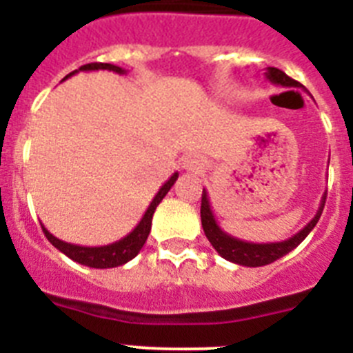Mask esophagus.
<instances>
[{
    "mask_svg": "<svg viewBox=\"0 0 353 353\" xmlns=\"http://www.w3.org/2000/svg\"><path fill=\"white\" fill-rule=\"evenodd\" d=\"M183 170H187L189 173H201L205 170V162L196 155H187L183 159Z\"/></svg>",
    "mask_w": 353,
    "mask_h": 353,
    "instance_id": "obj_1",
    "label": "esophagus"
}]
</instances>
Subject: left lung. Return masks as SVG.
Instances as JSON below:
<instances>
[{
  "mask_svg": "<svg viewBox=\"0 0 353 353\" xmlns=\"http://www.w3.org/2000/svg\"><path fill=\"white\" fill-rule=\"evenodd\" d=\"M265 76L270 83L279 84V86H295L299 88L301 83H297L295 79H292L290 76H286L285 72L279 70L276 67H269ZM327 192L322 196V201H320V207H318L316 215L310 223L302 228L301 232L295 233L290 239L283 240V242H269V244H254V242H245V240L235 239V236L228 235L226 232L221 230V226L217 224L214 217V212L210 207V199H208V192L203 189V194H201V224H203V232L207 235L208 242L214 245V249L219 252L221 256L228 261H233L236 265H244V267H263V265H269L272 261L279 260L285 254H288L290 251L297 248L305 236L310 235L311 230L316 226L320 215H322L323 207H325Z\"/></svg>",
  "mask_w": 353,
  "mask_h": 353,
  "instance_id": "1",
  "label": "left lung"
}]
</instances>
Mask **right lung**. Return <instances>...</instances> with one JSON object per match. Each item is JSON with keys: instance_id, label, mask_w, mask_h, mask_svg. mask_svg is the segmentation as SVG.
Listing matches in <instances>:
<instances>
[{"instance_id": "add662e5", "label": "right lung", "mask_w": 353, "mask_h": 353, "mask_svg": "<svg viewBox=\"0 0 353 353\" xmlns=\"http://www.w3.org/2000/svg\"><path fill=\"white\" fill-rule=\"evenodd\" d=\"M86 72V70H111L117 72V74H127V70H123L121 67L111 63H88L79 67L77 70L70 72L68 76L63 77L68 79L70 76L77 74V72ZM179 179V173H173L170 176V180H166V183L159 189V192L155 194V198L152 199L150 207L146 208L145 215L141 217V221L138 223V226L134 228L129 235H125L123 239L117 240L113 244L108 245H99V248H86V245H77V244H68L63 240L56 239L52 233H49L46 228L42 226L43 233L48 236V240L54 245L58 251H61L65 256H68L70 260L77 261L81 265H86V267H92V269H113V267H120V265H125L127 261L132 260L134 256H138V252L141 251V248L145 245L146 239L150 235V230H152V217H154V212L157 208V205L161 203L162 198L168 194L173 183Z\"/></svg>"}]
</instances>
